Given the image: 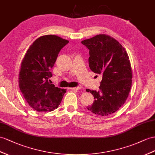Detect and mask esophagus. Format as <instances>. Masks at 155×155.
Listing matches in <instances>:
<instances>
[{
    "instance_id": "obj_1",
    "label": "esophagus",
    "mask_w": 155,
    "mask_h": 155,
    "mask_svg": "<svg viewBox=\"0 0 155 155\" xmlns=\"http://www.w3.org/2000/svg\"><path fill=\"white\" fill-rule=\"evenodd\" d=\"M71 90H81V86H77V87H74V88H69Z\"/></svg>"
}]
</instances>
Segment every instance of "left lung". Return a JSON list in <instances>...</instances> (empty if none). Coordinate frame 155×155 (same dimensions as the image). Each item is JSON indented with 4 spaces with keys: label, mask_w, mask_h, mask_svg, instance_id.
<instances>
[{
    "label": "left lung",
    "mask_w": 155,
    "mask_h": 155,
    "mask_svg": "<svg viewBox=\"0 0 155 155\" xmlns=\"http://www.w3.org/2000/svg\"><path fill=\"white\" fill-rule=\"evenodd\" d=\"M81 43L89 50L90 69L102 75L100 91L86 89L95 100L87 109L101 116L115 113L124 105L132 86V67L128 54L109 35H97Z\"/></svg>",
    "instance_id": "1"
}]
</instances>
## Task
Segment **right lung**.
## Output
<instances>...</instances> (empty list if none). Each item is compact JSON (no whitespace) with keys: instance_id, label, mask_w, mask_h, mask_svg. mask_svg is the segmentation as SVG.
Wrapping results in <instances>:
<instances>
[{"instance_id":"right-lung-1","label":"right lung","mask_w":155,"mask_h":155,"mask_svg":"<svg viewBox=\"0 0 155 155\" xmlns=\"http://www.w3.org/2000/svg\"><path fill=\"white\" fill-rule=\"evenodd\" d=\"M68 43L56 35L42 36L33 42L23 59L19 89L31 107L37 111H51L61 104L66 90L48 81L59 52Z\"/></svg>"}]
</instances>
